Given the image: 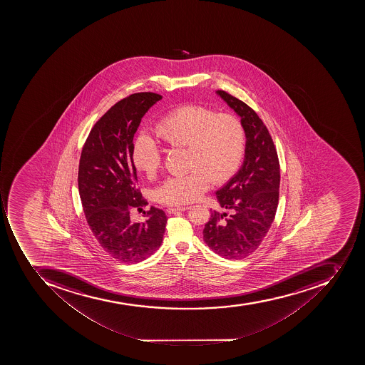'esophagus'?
I'll list each match as a JSON object with an SVG mask.
<instances>
[{
  "mask_svg": "<svg viewBox=\"0 0 365 365\" xmlns=\"http://www.w3.org/2000/svg\"><path fill=\"white\" fill-rule=\"evenodd\" d=\"M190 209V207H168L167 212L168 213H175L178 212V211H186V210Z\"/></svg>",
  "mask_w": 365,
  "mask_h": 365,
  "instance_id": "34e87169",
  "label": "esophagus"
}]
</instances>
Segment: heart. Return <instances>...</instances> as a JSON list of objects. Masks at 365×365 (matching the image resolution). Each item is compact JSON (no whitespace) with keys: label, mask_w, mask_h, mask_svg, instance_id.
<instances>
[{"label":"heart","mask_w":365,"mask_h":365,"mask_svg":"<svg viewBox=\"0 0 365 365\" xmlns=\"http://www.w3.org/2000/svg\"><path fill=\"white\" fill-rule=\"evenodd\" d=\"M156 138L171 148L186 147L187 175H175L156 190L158 201L182 205L195 201L209 186L228 180L237 171L245 154V130L235 115L200 105L170 110L154 128ZM133 162L148 178L162 168L161 152L147 135L135 139Z\"/></svg>","instance_id":"1"}]
</instances>
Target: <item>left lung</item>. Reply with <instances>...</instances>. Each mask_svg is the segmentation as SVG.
<instances>
[{
  "label": "left lung",
  "mask_w": 365,
  "mask_h": 365,
  "mask_svg": "<svg viewBox=\"0 0 365 365\" xmlns=\"http://www.w3.org/2000/svg\"><path fill=\"white\" fill-rule=\"evenodd\" d=\"M245 127V155L241 169L217 190L228 213L213 211L203 230L207 247L226 259H243L262 245L275 218L279 195V162L273 139L262 118L247 103L218 90Z\"/></svg>",
  "instance_id": "left-lung-1"
}]
</instances>
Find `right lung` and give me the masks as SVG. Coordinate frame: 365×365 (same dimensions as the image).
<instances>
[{
    "label": "right lung",
    "instance_id": "1",
    "mask_svg": "<svg viewBox=\"0 0 365 365\" xmlns=\"http://www.w3.org/2000/svg\"><path fill=\"white\" fill-rule=\"evenodd\" d=\"M154 92H139L115 103L90 131L78 165V192L90 230L103 250L124 264L152 256L162 245L167 215L152 207L147 220H131V210L147 201L137 188L133 137L147 110L161 101Z\"/></svg>",
    "mask_w": 365,
    "mask_h": 365
}]
</instances>
